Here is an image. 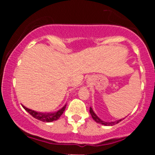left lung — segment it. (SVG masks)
<instances>
[{
	"label": "left lung",
	"mask_w": 155,
	"mask_h": 155,
	"mask_svg": "<svg viewBox=\"0 0 155 155\" xmlns=\"http://www.w3.org/2000/svg\"><path fill=\"white\" fill-rule=\"evenodd\" d=\"M90 113H91V115L92 118H93V119L97 123H99V124H104V125H106V126H112L115 124H118V123H119L120 121H121V119L118 120V121H112V122H106V121H102V120L100 119V118L97 116L96 114L94 112L93 109H92L91 107H90Z\"/></svg>",
	"instance_id": "obj_1"
}]
</instances>
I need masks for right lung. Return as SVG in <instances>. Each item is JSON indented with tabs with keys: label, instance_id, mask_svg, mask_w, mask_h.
<instances>
[{
	"label": "right lung",
	"instance_id": "1",
	"mask_svg": "<svg viewBox=\"0 0 155 155\" xmlns=\"http://www.w3.org/2000/svg\"><path fill=\"white\" fill-rule=\"evenodd\" d=\"M22 107L34 118H37V119L40 120L41 121H44V122H51L53 121H56V120H58L60 118L61 115L64 113V111L65 108H66V105L62 109H61L60 110H58L56 112H53V113H43V112H36V111L28 109V108L24 107V106H22Z\"/></svg>",
	"mask_w": 155,
	"mask_h": 155
}]
</instances>
